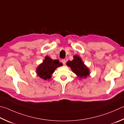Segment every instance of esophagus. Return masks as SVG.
Here are the masks:
<instances>
[{"mask_svg":"<svg viewBox=\"0 0 124 124\" xmlns=\"http://www.w3.org/2000/svg\"><path fill=\"white\" fill-rule=\"evenodd\" d=\"M61 61L62 62V63L64 65L66 64V60H65V59H62Z\"/></svg>","mask_w":124,"mask_h":124,"instance_id":"esophagus-1","label":"esophagus"}]
</instances>
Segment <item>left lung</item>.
<instances>
[{
	"label": "left lung",
	"mask_w": 124,
	"mask_h": 124,
	"mask_svg": "<svg viewBox=\"0 0 124 124\" xmlns=\"http://www.w3.org/2000/svg\"><path fill=\"white\" fill-rule=\"evenodd\" d=\"M74 58L72 61L67 62V66L70 67L72 71L80 78H85L89 74V69L85 67L80 57L75 56H74Z\"/></svg>",
	"instance_id": "1"
}]
</instances>
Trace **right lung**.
Segmentation results:
<instances>
[{"mask_svg": "<svg viewBox=\"0 0 124 124\" xmlns=\"http://www.w3.org/2000/svg\"><path fill=\"white\" fill-rule=\"evenodd\" d=\"M61 66H62V63L58 60H53L48 56H46L42 63L37 68V75L44 80L49 79L55 69Z\"/></svg>", "mask_w": 124, "mask_h": 124, "instance_id": "add662e5", "label": "right lung"}]
</instances>
